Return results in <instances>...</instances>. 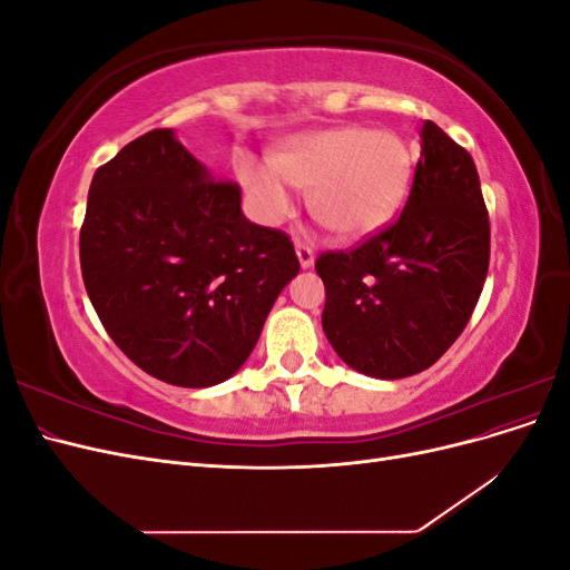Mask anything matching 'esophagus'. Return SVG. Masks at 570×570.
<instances>
[{
	"label": "esophagus",
	"instance_id": "obj_1",
	"mask_svg": "<svg viewBox=\"0 0 570 570\" xmlns=\"http://www.w3.org/2000/svg\"><path fill=\"white\" fill-rule=\"evenodd\" d=\"M295 252H297V258H299V266H302L304 271L314 266L316 256H314V249H312V247H308V245H302V243H297V245H295Z\"/></svg>",
	"mask_w": 570,
	"mask_h": 570
}]
</instances>
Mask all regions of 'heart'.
Instances as JSON below:
<instances>
[{"instance_id":"obj_1","label":"heart","mask_w":570,"mask_h":570,"mask_svg":"<svg viewBox=\"0 0 570 570\" xmlns=\"http://www.w3.org/2000/svg\"><path fill=\"white\" fill-rule=\"evenodd\" d=\"M271 166H243V185L258 220L275 226L295 212L292 187L308 189L314 214L337 235L381 233L400 212L413 159L392 130L337 126L295 135Z\"/></svg>"}]
</instances>
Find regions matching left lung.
Masks as SVG:
<instances>
[{
  "label": "left lung",
  "mask_w": 570,
  "mask_h": 570,
  "mask_svg": "<svg viewBox=\"0 0 570 570\" xmlns=\"http://www.w3.org/2000/svg\"><path fill=\"white\" fill-rule=\"evenodd\" d=\"M490 266L475 164L433 120L400 220L354 252L318 256L323 333L350 368L400 381L430 368L469 323Z\"/></svg>",
  "instance_id": "1"
}]
</instances>
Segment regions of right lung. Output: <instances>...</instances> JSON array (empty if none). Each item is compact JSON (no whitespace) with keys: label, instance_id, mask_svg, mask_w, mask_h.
Returning <instances> with one entry per match:
<instances>
[{"label":"right lung","instance_id":"add662e5","mask_svg":"<svg viewBox=\"0 0 570 570\" xmlns=\"http://www.w3.org/2000/svg\"><path fill=\"white\" fill-rule=\"evenodd\" d=\"M174 128L95 170L80 230L88 297L132 364L178 387L243 368L283 287L299 273L285 233L243 214Z\"/></svg>","mask_w":570,"mask_h":570}]
</instances>
